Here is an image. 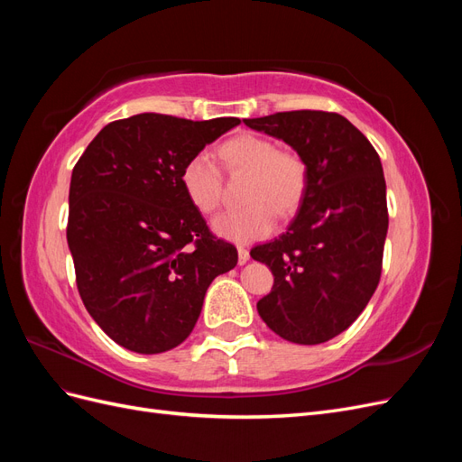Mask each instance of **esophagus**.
Masks as SVG:
<instances>
[{"instance_id": "esophagus-1", "label": "esophagus", "mask_w": 462, "mask_h": 462, "mask_svg": "<svg viewBox=\"0 0 462 462\" xmlns=\"http://www.w3.org/2000/svg\"><path fill=\"white\" fill-rule=\"evenodd\" d=\"M248 258H250V253L248 250L245 248V246H239V263L243 265V263H246L248 262Z\"/></svg>"}]
</instances>
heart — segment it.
<instances>
[{
	"instance_id": "b5f03b06",
	"label": "heart",
	"mask_w": 462,
	"mask_h": 462,
	"mask_svg": "<svg viewBox=\"0 0 462 462\" xmlns=\"http://www.w3.org/2000/svg\"><path fill=\"white\" fill-rule=\"evenodd\" d=\"M217 156L229 173H248L241 209L223 212L214 219V231L235 243H250L268 236L279 214L289 216L300 206L309 170L300 156L279 150L270 138L239 134L217 148ZM187 200L202 214H212L221 202V173L216 162L200 152L190 156L179 173Z\"/></svg>"
}]
</instances>
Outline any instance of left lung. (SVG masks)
I'll use <instances>...</instances> for the list:
<instances>
[{"label":"left lung","mask_w":462,"mask_h":462,"mask_svg":"<svg viewBox=\"0 0 462 462\" xmlns=\"http://www.w3.org/2000/svg\"><path fill=\"white\" fill-rule=\"evenodd\" d=\"M245 125L282 138L309 170L287 233L250 250L273 273L258 314L291 343H326L353 324L380 283L389 226L380 156L333 111H282Z\"/></svg>","instance_id":"left-lung-1"}]
</instances>
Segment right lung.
Returning <instances> with one entry per match:
<instances>
[{
  "instance_id": "right-lung-1",
  "label": "right lung",
  "mask_w": 462,
  "mask_h": 462,
  "mask_svg": "<svg viewBox=\"0 0 462 462\" xmlns=\"http://www.w3.org/2000/svg\"><path fill=\"white\" fill-rule=\"evenodd\" d=\"M241 119L138 114L106 125L73 167L67 243L88 314L117 345L183 343L236 248L208 229L179 183L183 163Z\"/></svg>"
}]
</instances>
